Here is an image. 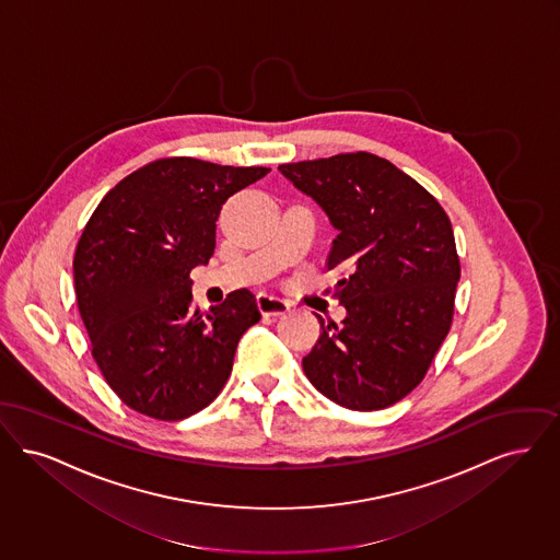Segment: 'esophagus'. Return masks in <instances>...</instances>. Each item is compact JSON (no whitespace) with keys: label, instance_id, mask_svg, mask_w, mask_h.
Segmentation results:
<instances>
[{"label":"esophagus","instance_id":"obj_1","mask_svg":"<svg viewBox=\"0 0 560 560\" xmlns=\"http://www.w3.org/2000/svg\"><path fill=\"white\" fill-rule=\"evenodd\" d=\"M257 305H259V312L266 317L284 316L291 310V303L287 299H280L269 292H259Z\"/></svg>","mask_w":560,"mask_h":560}]
</instances>
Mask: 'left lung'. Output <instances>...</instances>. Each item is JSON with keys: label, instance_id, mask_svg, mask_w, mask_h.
Here are the masks:
<instances>
[{"label": "left lung", "instance_id": "left-lung-1", "mask_svg": "<svg viewBox=\"0 0 560 560\" xmlns=\"http://www.w3.org/2000/svg\"><path fill=\"white\" fill-rule=\"evenodd\" d=\"M278 170L339 232L326 268L347 316L319 319L303 358L310 383L342 408L383 410L424 378L454 317L460 259L435 196L387 159L347 152Z\"/></svg>", "mask_w": 560, "mask_h": 560}]
</instances>
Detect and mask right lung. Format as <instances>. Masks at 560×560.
<instances>
[{
    "label": "right lung",
    "instance_id": "obj_1",
    "mask_svg": "<svg viewBox=\"0 0 560 560\" xmlns=\"http://www.w3.org/2000/svg\"><path fill=\"white\" fill-rule=\"evenodd\" d=\"M268 167L167 156L100 200L74 250V294L92 355L125 406L182 420L223 389L238 341L261 319L255 294L200 314L190 271L215 250L221 205Z\"/></svg>",
    "mask_w": 560,
    "mask_h": 560
}]
</instances>
